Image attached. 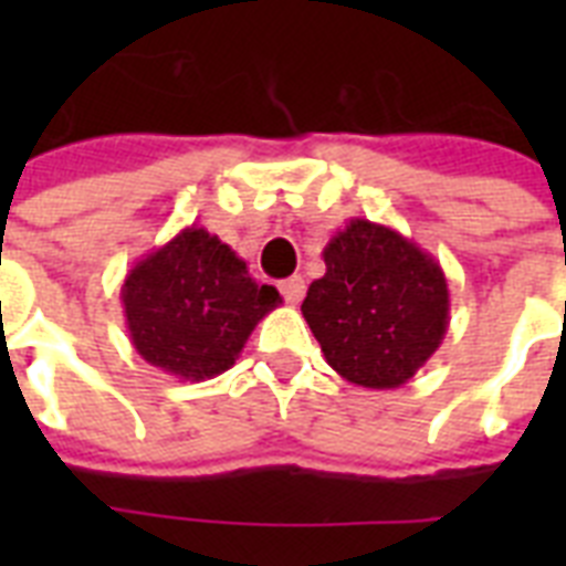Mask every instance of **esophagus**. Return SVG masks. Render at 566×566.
I'll use <instances>...</instances> for the list:
<instances>
[{
    "mask_svg": "<svg viewBox=\"0 0 566 566\" xmlns=\"http://www.w3.org/2000/svg\"><path fill=\"white\" fill-rule=\"evenodd\" d=\"M279 291H282V296L291 305H300L302 296H305V279L302 275H291V279H284L282 284H279Z\"/></svg>",
    "mask_w": 566,
    "mask_h": 566,
    "instance_id": "obj_1",
    "label": "esophagus"
}]
</instances>
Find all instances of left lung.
Instances as JSON below:
<instances>
[{
	"mask_svg": "<svg viewBox=\"0 0 566 566\" xmlns=\"http://www.w3.org/2000/svg\"><path fill=\"white\" fill-rule=\"evenodd\" d=\"M326 275L311 282L302 317L328 367L353 385L394 390L443 344L447 275L413 240L378 222H346L323 249Z\"/></svg>",
	"mask_w": 566,
	"mask_h": 566,
	"instance_id": "left-lung-1",
	"label": "left lung"
}]
</instances>
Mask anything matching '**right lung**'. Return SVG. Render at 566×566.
Wrapping results in <instances>:
<instances>
[{"label":"right lung","mask_w":566,"mask_h":566,"mask_svg":"<svg viewBox=\"0 0 566 566\" xmlns=\"http://www.w3.org/2000/svg\"><path fill=\"white\" fill-rule=\"evenodd\" d=\"M282 302L217 234L188 226L140 258L123 282V311L137 355L185 381L238 361L252 328Z\"/></svg>","instance_id":"obj_1"}]
</instances>
